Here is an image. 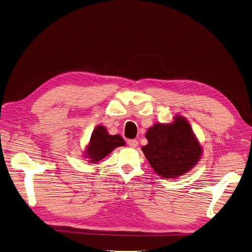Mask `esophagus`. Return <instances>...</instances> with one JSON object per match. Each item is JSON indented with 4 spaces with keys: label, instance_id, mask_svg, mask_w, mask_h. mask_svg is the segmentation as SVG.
I'll return each instance as SVG.
<instances>
[{
    "label": "esophagus",
    "instance_id": "esophagus-1",
    "mask_svg": "<svg viewBox=\"0 0 252 252\" xmlns=\"http://www.w3.org/2000/svg\"><path fill=\"white\" fill-rule=\"evenodd\" d=\"M127 144L129 147L132 148H136L138 146V141L137 140H128L127 141Z\"/></svg>",
    "mask_w": 252,
    "mask_h": 252
}]
</instances>
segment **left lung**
Segmentation results:
<instances>
[{
    "label": "left lung",
    "mask_w": 252,
    "mask_h": 252,
    "mask_svg": "<svg viewBox=\"0 0 252 252\" xmlns=\"http://www.w3.org/2000/svg\"><path fill=\"white\" fill-rule=\"evenodd\" d=\"M142 147L152 169L162 178H177L192 169L202 157V146L182 116L171 124H156L147 129Z\"/></svg>",
    "instance_id": "left-lung-1"
}]
</instances>
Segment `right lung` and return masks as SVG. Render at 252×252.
<instances>
[{"label": "right lung", "mask_w": 252, "mask_h": 252, "mask_svg": "<svg viewBox=\"0 0 252 252\" xmlns=\"http://www.w3.org/2000/svg\"><path fill=\"white\" fill-rule=\"evenodd\" d=\"M125 145L126 142L122 136L109 135L105 126H97L92 133L90 143L85 148L84 158H89L90 162L94 163L103 159L116 147Z\"/></svg>", "instance_id": "1"}]
</instances>
